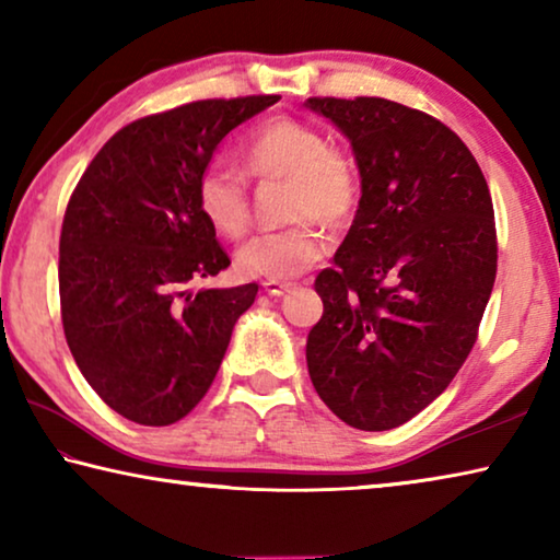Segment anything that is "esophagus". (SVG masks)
<instances>
[{
  "label": "esophagus",
  "mask_w": 560,
  "mask_h": 560,
  "mask_svg": "<svg viewBox=\"0 0 560 560\" xmlns=\"http://www.w3.org/2000/svg\"><path fill=\"white\" fill-rule=\"evenodd\" d=\"M261 287H264V291H266V294H269V296H283V294H287V291L291 289V283L269 279V281H264Z\"/></svg>",
  "instance_id": "obj_1"
}]
</instances>
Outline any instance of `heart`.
Returning <instances> with one entry per match:
<instances>
[{"instance_id":"b5f03b06","label":"heart","mask_w":560,"mask_h":560,"mask_svg":"<svg viewBox=\"0 0 560 560\" xmlns=\"http://www.w3.org/2000/svg\"><path fill=\"white\" fill-rule=\"evenodd\" d=\"M241 168L258 180L287 178V219L294 226L258 233L236 254V266L252 279H294L329 252V236L316 219L345 226L360 206L354 163L331 148L327 132L294 118L266 120L238 150ZM196 206L223 238L244 236L252 221L248 190L236 171L211 163L196 180Z\"/></svg>"}]
</instances>
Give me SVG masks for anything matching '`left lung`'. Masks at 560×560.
<instances>
[{"mask_svg":"<svg viewBox=\"0 0 560 560\" xmlns=\"http://www.w3.org/2000/svg\"><path fill=\"white\" fill-rule=\"evenodd\" d=\"M352 143L362 198L334 266L314 281L322 319L308 377L357 430L412 420L478 339L498 269L493 200L447 125L385 97H308Z\"/></svg>","mask_w":560,"mask_h":560,"instance_id":"1","label":"left lung"}]
</instances>
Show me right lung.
Masks as SVG:
<instances>
[{
  "instance_id": "right-lung-1",
  "label": "right lung",
  "mask_w": 560,
  "mask_h": 560,
  "mask_svg": "<svg viewBox=\"0 0 560 560\" xmlns=\"http://www.w3.org/2000/svg\"><path fill=\"white\" fill-rule=\"evenodd\" d=\"M277 100H198L125 125L72 190L60 233L67 347L130 422L163 428L194 410L254 304L256 283L190 289L231 264L196 180L221 140Z\"/></svg>"
}]
</instances>
